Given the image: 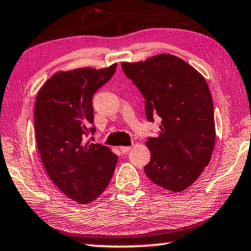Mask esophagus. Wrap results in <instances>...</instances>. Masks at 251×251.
Instances as JSON below:
<instances>
[{
    "label": "esophagus",
    "mask_w": 251,
    "mask_h": 251,
    "mask_svg": "<svg viewBox=\"0 0 251 251\" xmlns=\"http://www.w3.org/2000/svg\"><path fill=\"white\" fill-rule=\"evenodd\" d=\"M130 148H131L130 146H121V151H122L123 154H125V152L130 151Z\"/></svg>",
    "instance_id": "34e87169"
}]
</instances>
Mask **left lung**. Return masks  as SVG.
<instances>
[{"label": "left lung", "mask_w": 251, "mask_h": 251, "mask_svg": "<svg viewBox=\"0 0 251 251\" xmlns=\"http://www.w3.org/2000/svg\"><path fill=\"white\" fill-rule=\"evenodd\" d=\"M122 69L145 99L147 120L161 118L159 135L145 143L151 157L144 171L156 185L182 192L201 176L215 146L214 105L206 79L171 54L124 62Z\"/></svg>", "instance_id": "left-lung-1"}]
</instances>
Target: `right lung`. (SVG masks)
I'll use <instances>...</instances> for the list:
<instances>
[{
  "label": "right lung",
  "instance_id": "obj_1",
  "mask_svg": "<svg viewBox=\"0 0 251 251\" xmlns=\"http://www.w3.org/2000/svg\"><path fill=\"white\" fill-rule=\"evenodd\" d=\"M117 64L61 71L37 93L34 123L43 166L57 188L76 202L90 203L108 186L118 157L107 146L84 143L94 134L92 100Z\"/></svg>",
  "mask_w": 251,
  "mask_h": 251
}]
</instances>
